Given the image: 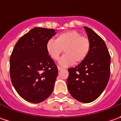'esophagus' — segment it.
<instances>
[{"label":"esophagus","instance_id":"1","mask_svg":"<svg viewBox=\"0 0 121 121\" xmlns=\"http://www.w3.org/2000/svg\"><path fill=\"white\" fill-rule=\"evenodd\" d=\"M58 71H60V70H62V69H63V68L62 67H58Z\"/></svg>","mask_w":121,"mask_h":121}]
</instances>
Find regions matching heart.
<instances>
[{
  "instance_id": "b5f03b06",
  "label": "heart",
  "mask_w": 121,
  "mask_h": 121,
  "mask_svg": "<svg viewBox=\"0 0 121 121\" xmlns=\"http://www.w3.org/2000/svg\"><path fill=\"white\" fill-rule=\"evenodd\" d=\"M46 48L49 56L55 60H58L64 50L65 54L58 63L60 66L67 67L75 62L80 63L86 59L90 48V42L77 31L71 30L60 34L56 40H49Z\"/></svg>"
}]
</instances>
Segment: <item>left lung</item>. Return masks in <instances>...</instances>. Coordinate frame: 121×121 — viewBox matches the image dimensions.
Masks as SVG:
<instances>
[{
	"label": "left lung",
	"instance_id": "left-lung-1",
	"mask_svg": "<svg viewBox=\"0 0 121 121\" xmlns=\"http://www.w3.org/2000/svg\"><path fill=\"white\" fill-rule=\"evenodd\" d=\"M84 29L90 42V51L83 61L68 69L67 84L75 99L90 103L101 95L108 84L110 56L104 41L90 28Z\"/></svg>",
	"mask_w": 121,
	"mask_h": 121
}]
</instances>
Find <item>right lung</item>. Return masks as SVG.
<instances>
[{
	"mask_svg": "<svg viewBox=\"0 0 121 121\" xmlns=\"http://www.w3.org/2000/svg\"><path fill=\"white\" fill-rule=\"evenodd\" d=\"M56 31L34 27L15 44L10 58L13 86L24 100L40 103L51 95L58 69L46 51V45Z\"/></svg>",
	"mask_w": 121,
	"mask_h": 121,
	"instance_id": "1",
	"label": "right lung"
}]
</instances>
